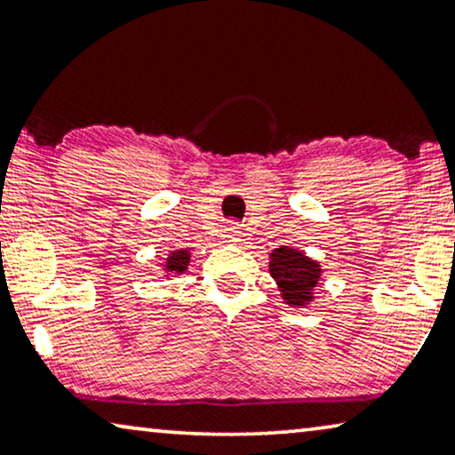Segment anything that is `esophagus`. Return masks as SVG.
<instances>
[{"instance_id": "esophagus-1", "label": "esophagus", "mask_w": 455, "mask_h": 455, "mask_svg": "<svg viewBox=\"0 0 455 455\" xmlns=\"http://www.w3.org/2000/svg\"><path fill=\"white\" fill-rule=\"evenodd\" d=\"M239 236H241V233H239V230H236L235 227L227 230V241H230V243H235V241H241Z\"/></svg>"}]
</instances>
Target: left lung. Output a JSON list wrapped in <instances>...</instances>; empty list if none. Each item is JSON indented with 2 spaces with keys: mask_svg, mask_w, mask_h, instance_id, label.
Masks as SVG:
<instances>
[{
  "mask_svg": "<svg viewBox=\"0 0 455 455\" xmlns=\"http://www.w3.org/2000/svg\"><path fill=\"white\" fill-rule=\"evenodd\" d=\"M270 276L276 283L284 303L303 309L315 299L322 266L300 249L283 245L270 253Z\"/></svg>",
  "mask_w": 455,
  "mask_h": 455,
  "instance_id": "left-lung-1",
  "label": "left lung"
}]
</instances>
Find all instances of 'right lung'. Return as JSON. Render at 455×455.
Wrapping results in <instances>:
<instances>
[{"label":"right lung","instance_id":"1","mask_svg":"<svg viewBox=\"0 0 455 455\" xmlns=\"http://www.w3.org/2000/svg\"><path fill=\"white\" fill-rule=\"evenodd\" d=\"M191 253L188 249H175V251L169 253V258L164 259L163 270L164 276H181L183 272H188Z\"/></svg>","mask_w":455,"mask_h":455}]
</instances>
